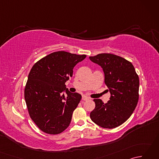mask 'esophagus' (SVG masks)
<instances>
[{
	"label": "esophagus",
	"instance_id": "obj_1",
	"mask_svg": "<svg viewBox=\"0 0 159 159\" xmlns=\"http://www.w3.org/2000/svg\"><path fill=\"white\" fill-rule=\"evenodd\" d=\"M82 99H83V100H89V98L86 96H83Z\"/></svg>",
	"mask_w": 159,
	"mask_h": 159
}]
</instances>
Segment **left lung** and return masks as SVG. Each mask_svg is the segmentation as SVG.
Wrapping results in <instances>:
<instances>
[{
  "label": "left lung",
  "instance_id": "left-lung-1",
  "mask_svg": "<svg viewBox=\"0 0 159 159\" xmlns=\"http://www.w3.org/2000/svg\"><path fill=\"white\" fill-rule=\"evenodd\" d=\"M104 74L109 90V100L94 99L96 107L90 113L94 123L104 128H114L124 123L135 109L139 100V80L133 64L120 56L102 53L89 57Z\"/></svg>",
  "mask_w": 159,
  "mask_h": 159
}]
</instances>
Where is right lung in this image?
I'll list each match as a JSON object with an SVG mask.
<instances>
[{
  "label": "right lung",
  "mask_w": 159,
  "mask_h": 159,
  "mask_svg": "<svg viewBox=\"0 0 159 159\" xmlns=\"http://www.w3.org/2000/svg\"><path fill=\"white\" fill-rule=\"evenodd\" d=\"M86 55L52 52L38 61L29 74L25 98L30 117L40 130L57 134L69 126L81 95L72 93L65 83Z\"/></svg>",
  "instance_id": "1"
}]
</instances>
